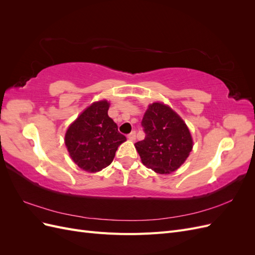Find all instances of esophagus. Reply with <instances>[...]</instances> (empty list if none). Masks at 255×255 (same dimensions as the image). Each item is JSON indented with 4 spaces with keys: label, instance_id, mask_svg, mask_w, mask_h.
I'll return each mask as SVG.
<instances>
[{
    "label": "esophagus",
    "instance_id": "obj_1",
    "mask_svg": "<svg viewBox=\"0 0 255 255\" xmlns=\"http://www.w3.org/2000/svg\"><path fill=\"white\" fill-rule=\"evenodd\" d=\"M128 138L129 140H135L136 139V132H135V130H133L132 133H129L128 135Z\"/></svg>",
    "mask_w": 255,
    "mask_h": 255
}]
</instances>
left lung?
<instances>
[{
    "mask_svg": "<svg viewBox=\"0 0 255 255\" xmlns=\"http://www.w3.org/2000/svg\"><path fill=\"white\" fill-rule=\"evenodd\" d=\"M141 123L145 137L135 143L141 163L159 174L177 170L194 146L185 121L169 105L154 102L146 109Z\"/></svg>",
    "mask_w": 255,
    "mask_h": 255,
    "instance_id": "obj_1",
    "label": "left lung"
}]
</instances>
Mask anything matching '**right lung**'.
<instances>
[{
  "instance_id": "add662e5",
  "label": "right lung",
  "mask_w": 255,
  "mask_h": 255,
  "mask_svg": "<svg viewBox=\"0 0 255 255\" xmlns=\"http://www.w3.org/2000/svg\"><path fill=\"white\" fill-rule=\"evenodd\" d=\"M111 103L103 99L86 107L65 134V144L71 159L82 170L96 173L110 166L125 135L109 117Z\"/></svg>"
}]
</instances>
